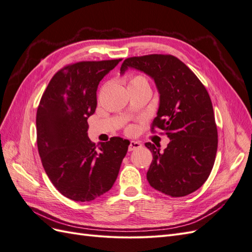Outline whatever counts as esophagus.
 I'll return each mask as SVG.
<instances>
[{
    "mask_svg": "<svg viewBox=\"0 0 252 252\" xmlns=\"http://www.w3.org/2000/svg\"><path fill=\"white\" fill-rule=\"evenodd\" d=\"M142 147V144L138 141H131L130 144H129V148L128 150L129 151H132L134 149H138V148H141Z\"/></svg>",
    "mask_w": 252,
    "mask_h": 252,
    "instance_id": "1",
    "label": "esophagus"
}]
</instances>
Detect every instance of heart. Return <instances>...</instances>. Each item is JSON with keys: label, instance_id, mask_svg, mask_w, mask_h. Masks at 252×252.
I'll list each match as a JSON object with an SVG mask.
<instances>
[{"label": "heart", "instance_id": "obj_1", "mask_svg": "<svg viewBox=\"0 0 252 252\" xmlns=\"http://www.w3.org/2000/svg\"><path fill=\"white\" fill-rule=\"evenodd\" d=\"M135 83H147V81H146V79L145 78H143V77H141V75H135V77H133L132 79H131V81H130V85L131 84H135ZM134 127H129L128 129H127V131L129 132V133H133L134 132Z\"/></svg>", "mask_w": 252, "mask_h": 252}]
</instances>
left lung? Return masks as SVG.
<instances>
[{"mask_svg": "<svg viewBox=\"0 0 252 252\" xmlns=\"http://www.w3.org/2000/svg\"><path fill=\"white\" fill-rule=\"evenodd\" d=\"M128 68L155 80L159 106L151 130L162 129L170 139L164 151L158 145L145 144L154 158L147 171L150 186L172 197L194 192L208 179L218 149V129L207 90L171 55L128 58L121 73Z\"/></svg>", "mask_w": 252, "mask_h": 252, "instance_id": "8db88e82", "label": "left lung"}]
</instances>
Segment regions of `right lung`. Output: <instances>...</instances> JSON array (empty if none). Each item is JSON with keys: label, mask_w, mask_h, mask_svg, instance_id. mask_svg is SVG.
Returning a JSON list of instances; mask_svg holds the SVG:
<instances>
[{"label": "right lung", "mask_w": 252, "mask_h": 252, "mask_svg": "<svg viewBox=\"0 0 252 252\" xmlns=\"http://www.w3.org/2000/svg\"><path fill=\"white\" fill-rule=\"evenodd\" d=\"M122 59L67 65L50 80L36 111L37 150L45 172L59 191L90 202L116 182L129 141L113 136L95 145L87 119L96 108L98 83Z\"/></svg>", "instance_id": "right-lung-1"}]
</instances>
